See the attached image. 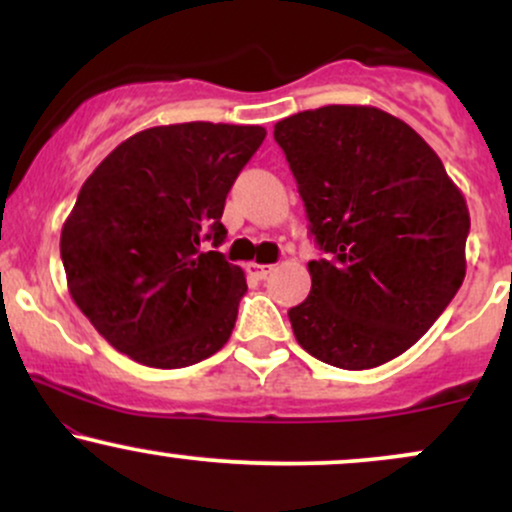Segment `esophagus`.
Returning a JSON list of instances; mask_svg holds the SVG:
<instances>
[{
	"label": "esophagus",
	"mask_w": 512,
	"mask_h": 512,
	"mask_svg": "<svg viewBox=\"0 0 512 512\" xmlns=\"http://www.w3.org/2000/svg\"><path fill=\"white\" fill-rule=\"evenodd\" d=\"M248 272L252 274V276H255V279H267V276L269 274H272L274 272V267H272V264H257V262H250L248 264Z\"/></svg>",
	"instance_id": "1"
}]
</instances>
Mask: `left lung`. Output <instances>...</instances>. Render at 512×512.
Listing matches in <instances>:
<instances>
[{"label":"left lung","mask_w":512,"mask_h":512,"mask_svg":"<svg viewBox=\"0 0 512 512\" xmlns=\"http://www.w3.org/2000/svg\"><path fill=\"white\" fill-rule=\"evenodd\" d=\"M310 233V296L289 310L296 342L344 370L383 366L438 320L467 272L469 209L443 161L399 117L325 105L274 125Z\"/></svg>","instance_id":"left-lung-1"}]
</instances>
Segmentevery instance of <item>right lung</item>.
Listing matches in <instances>:
<instances>
[{"label":"right lung","instance_id":"right-lung-1","mask_svg":"<svg viewBox=\"0 0 512 512\" xmlns=\"http://www.w3.org/2000/svg\"><path fill=\"white\" fill-rule=\"evenodd\" d=\"M260 125L180 122L132 134L88 175L60 236L72 301L149 368L204 361L231 337L245 272L219 250L223 204Z\"/></svg>","mask_w":512,"mask_h":512}]
</instances>
